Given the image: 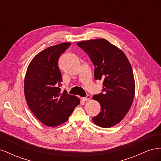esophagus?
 Listing matches in <instances>:
<instances>
[{"mask_svg":"<svg viewBox=\"0 0 161 161\" xmlns=\"http://www.w3.org/2000/svg\"><path fill=\"white\" fill-rule=\"evenodd\" d=\"M82 99H83L85 101H89L91 99V96L90 95H86L85 97H83V98H82Z\"/></svg>","mask_w":161,"mask_h":161,"instance_id":"esophagus-1","label":"esophagus"}]
</instances>
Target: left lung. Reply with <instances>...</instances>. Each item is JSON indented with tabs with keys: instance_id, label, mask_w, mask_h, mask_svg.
<instances>
[{
	"instance_id": "left-lung-1",
	"label": "left lung",
	"mask_w": 161,
	"mask_h": 161,
	"mask_svg": "<svg viewBox=\"0 0 161 161\" xmlns=\"http://www.w3.org/2000/svg\"><path fill=\"white\" fill-rule=\"evenodd\" d=\"M95 65V79L102 80L103 93L92 99L101 105L100 113L92 118L97 125L109 128L119 124L129 111L135 95V80L127 56L105 39L77 43Z\"/></svg>"
}]
</instances>
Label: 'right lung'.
<instances>
[{
    "mask_svg": "<svg viewBox=\"0 0 161 161\" xmlns=\"http://www.w3.org/2000/svg\"><path fill=\"white\" fill-rule=\"evenodd\" d=\"M71 44L69 42L48 47L34 56L24 79V93L29 108L45 125L56 127L65 123L80 99L61 92L62 82L58 60Z\"/></svg>",
    "mask_w": 161,
    "mask_h": 161,
    "instance_id": "add662e5",
    "label": "right lung"
}]
</instances>
